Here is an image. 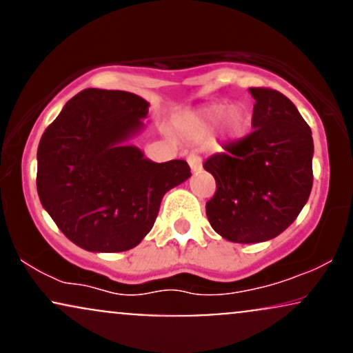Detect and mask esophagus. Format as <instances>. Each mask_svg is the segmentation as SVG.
Masks as SVG:
<instances>
[{"mask_svg":"<svg viewBox=\"0 0 353 353\" xmlns=\"http://www.w3.org/2000/svg\"><path fill=\"white\" fill-rule=\"evenodd\" d=\"M188 163L190 165V171L196 172V171H201L202 169V159L201 156H197V154H190L188 157Z\"/></svg>","mask_w":353,"mask_h":353,"instance_id":"obj_1","label":"esophagus"}]
</instances>
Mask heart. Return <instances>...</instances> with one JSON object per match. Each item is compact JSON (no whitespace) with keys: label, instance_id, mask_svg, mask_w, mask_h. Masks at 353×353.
<instances>
[{"label":"heart","instance_id":"1","mask_svg":"<svg viewBox=\"0 0 353 353\" xmlns=\"http://www.w3.org/2000/svg\"><path fill=\"white\" fill-rule=\"evenodd\" d=\"M224 104H214L205 109L202 114L190 124V134L194 137H202L205 132L212 128L214 123H217V119L222 121V131L228 137H241L245 132L247 124H249V116H247L245 109L241 106H230L228 108L225 113Z\"/></svg>","mask_w":353,"mask_h":353}]
</instances>
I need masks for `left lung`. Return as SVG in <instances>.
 I'll list each match as a JSON object with an SVG mask.
<instances>
[{
  "mask_svg": "<svg viewBox=\"0 0 353 353\" xmlns=\"http://www.w3.org/2000/svg\"><path fill=\"white\" fill-rule=\"evenodd\" d=\"M252 132L210 156L216 179L205 214L219 236L239 244L277 237L309 201L314 141L294 103L269 88H250Z\"/></svg>",
  "mask_w": 353,
  "mask_h": 353,
  "instance_id": "left-lung-1",
  "label": "left lung"
}]
</instances>
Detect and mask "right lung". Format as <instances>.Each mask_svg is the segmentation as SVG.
<instances>
[{"label":"right lung","instance_id":"obj_1","mask_svg":"<svg viewBox=\"0 0 353 353\" xmlns=\"http://www.w3.org/2000/svg\"><path fill=\"white\" fill-rule=\"evenodd\" d=\"M148 112L141 96L89 88L68 101L39 141V201L81 249L136 247L152 229L164 194L190 177L185 161L157 164L125 144Z\"/></svg>","mask_w":353,"mask_h":353}]
</instances>
